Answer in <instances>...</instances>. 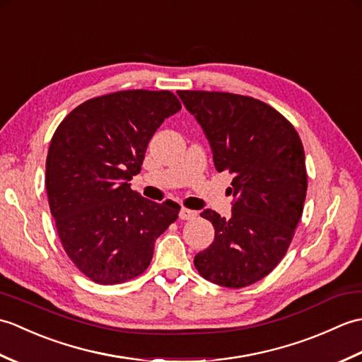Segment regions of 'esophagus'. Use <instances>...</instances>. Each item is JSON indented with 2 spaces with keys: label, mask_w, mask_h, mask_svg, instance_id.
Returning <instances> with one entry per match:
<instances>
[{
  "label": "esophagus",
  "mask_w": 362,
  "mask_h": 362,
  "mask_svg": "<svg viewBox=\"0 0 362 362\" xmlns=\"http://www.w3.org/2000/svg\"><path fill=\"white\" fill-rule=\"evenodd\" d=\"M197 216V213L193 210H188V209H182L179 213V218L182 221H188V219H194Z\"/></svg>",
  "instance_id": "34e87169"
}]
</instances>
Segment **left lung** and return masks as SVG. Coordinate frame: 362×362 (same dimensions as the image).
Wrapping results in <instances>:
<instances>
[{"mask_svg": "<svg viewBox=\"0 0 362 362\" xmlns=\"http://www.w3.org/2000/svg\"><path fill=\"white\" fill-rule=\"evenodd\" d=\"M201 124L219 173L233 174L232 216L206 209L214 241L194 257L204 279L244 288L286 253L306 197L305 152L291 122L271 105L222 91H177Z\"/></svg>", "mask_w": 362, "mask_h": 362, "instance_id": "8db88e82", "label": "left lung"}]
</instances>
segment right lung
<instances>
[{
	"instance_id": "right-lung-1",
	"label": "right lung",
	"mask_w": 362,
	"mask_h": 362,
	"mask_svg": "<svg viewBox=\"0 0 362 362\" xmlns=\"http://www.w3.org/2000/svg\"><path fill=\"white\" fill-rule=\"evenodd\" d=\"M182 109L171 91L126 90L66 115L46 157V193L60 241L82 274L117 284L143 274L180 206L130 188L152 135Z\"/></svg>"
}]
</instances>
